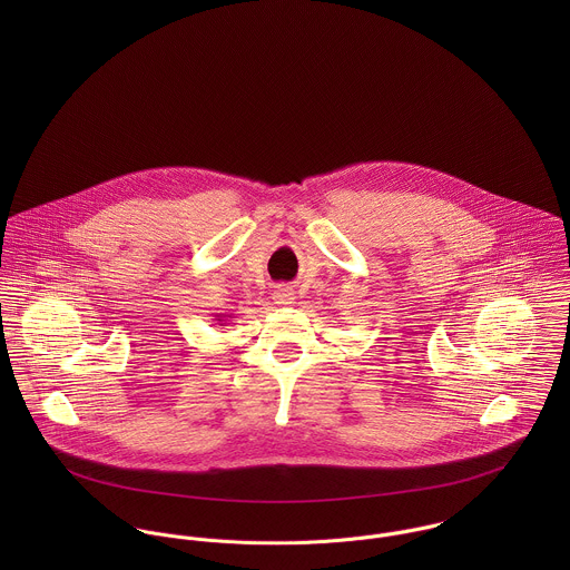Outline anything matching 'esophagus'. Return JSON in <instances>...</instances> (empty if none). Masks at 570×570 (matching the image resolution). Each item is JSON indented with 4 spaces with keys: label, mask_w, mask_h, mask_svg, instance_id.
I'll return each instance as SVG.
<instances>
[{
    "label": "esophagus",
    "mask_w": 570,
    "mask_h": 570,
    "mask_svg": "<svg viewBox=\"0 0 570 570\" xmlns=\"http://www.w3.org/2000/svg\"><path fill=\"white\" fill-rule=\"evenodd\" d=\"M272 298H274V303H276V305H281V307H289V305H294V301H296L294 289H292V287H287V285H278V287L274 289Z\"/></svg>",
    "instance_id": "esophagus-1"
}]
</instances>
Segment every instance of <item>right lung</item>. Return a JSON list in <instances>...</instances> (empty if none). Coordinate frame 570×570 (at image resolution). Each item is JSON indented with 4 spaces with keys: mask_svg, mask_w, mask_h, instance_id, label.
<instances>
[{
    "mask_svg": "<svg viewBox=\"0 0 570 570\" xmlns=\"http://www.w3.org/2000/svg\"><path fill=\"white\" fill-rule=\"evenodd\" d=\"M217 321H219V323H222V318H217ZM222 325H226V323H222Z\"/></svg>",
    "mask_w": 570,
    "mask_h": 570,
    "instance_id": "1",
    "label": "right lung"
}]
</instances>
